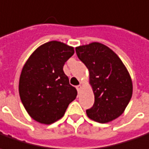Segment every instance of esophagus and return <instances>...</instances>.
Listing matches in <instances>:
<instances>
[{"instance_id":"1","label":"esophagus","mask_w":149,"mask_h":149,"mask_svg":"<svg viewBox=\"0 0 149 149\" xmlns=\"http://www.w3.org/2000/svg\"><path fill=\"white\" fill-rule=\"evenodd\" d=\"M76 88H77V91L80 92V91L81 90V85H78V86H76Z\"/></svg>"}]
</instances>
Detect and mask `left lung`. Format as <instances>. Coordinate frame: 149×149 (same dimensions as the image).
<instances>
[{"instance_id": "left-lung-1", "label": "left lung", "mask_w": 149, "mask_h": 149, "mask_svg": "<svg viewBox=\"0 0 149 149\" xmlns=\"http://www.w3.org/2000/svg\"><path fill=\"white\" fill-rule=\"evenodd\" d=\"M76 53L89 70L95 95L93 107L86 110L88 117L107 123L121 116L133 91L130 76L121 58L99 42L78 46Z\"/></svg>"}]
</instances>
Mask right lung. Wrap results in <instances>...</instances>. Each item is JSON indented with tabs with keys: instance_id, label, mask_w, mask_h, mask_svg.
<instances>
[{
	"instance_id": "add662e5",
	"label": "right lung",
	"mask_w": 149,
	"mask_h": 149,
	"mask_svg": "<svg viewBox=\"0 0 149 149\" xmlns=\"http://www.w3.org/2000/svg\"><path fill=\"white\" fill-rule=\"evenodd\" d=\"M73 54V47L52 40L39 46L24 64L19 78V96L35 121L54 123L76 99L77 91L63 70Z\"/></svg>"
}]
</instances>
